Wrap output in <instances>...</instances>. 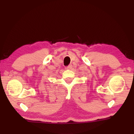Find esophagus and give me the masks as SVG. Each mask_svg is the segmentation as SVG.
<instances>
[{"label":"esophagus","mask_w":134,"mask_h":134,"mask_svg":"<svg viewBox=\"0 0 134 134\" xmlns=\"http://www.w3.org/2000/svg\"><path fill=\"white\" fill-rule=\"evenodd\" d=\"M71 68H72V65H69V66L65 67V69H66V70H70V69H71Z\"/></svg>","instance_id":"1"}]
</instances>
